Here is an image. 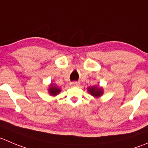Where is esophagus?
Masks as SVG:
<instances>
[{
  "label": "esophagus",
  "instance_id": "esophagus-1",
  "mask_svg": "<svg viewBox=\"0 0 148 148\" xmlns=\"http://www.w3.org/2000/svg\"><path fill=\"white\" fill-rule=\"evenodd\" d=\"M71 85L74 86V87H77V86L79 85V83L77 82H71Z\"/></svg>",
  "mask_w": 148,
  "mask_h": 148
}]
</instances>
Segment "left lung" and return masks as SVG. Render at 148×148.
<instances>
[{
    "label": "left lung",
    "instance_id": "8db88e82",
    "mask_svg": "<svg viewBox=\"0 0 148 148\" xmlns=\"http://www.w3.org/2000/svg\"><path fill=\"white\" fill-rule=\"evenodd\" d=\"M87 90H88L89 93L91 94L92 95L94 96L95 97H98L100 96H101L103 93V88L99 87H90L87 88Z\"/></svg>",
    "mask_w": 148,
    "mask_h": 148
}]
</instances>
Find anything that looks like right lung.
<instances>
[{
	"instance_id": "add662e5",
	"label": "right lung",
	"mask_w": 148,
	"mask_h": 148,
	"mask_svg": "<svg viewBox=\"0 0 148 148\" xmlns=\"http://www.w3.org/2000/svg\"><path fill=\"white\" fill-rule=\"evenodd\" d=\"M48 92H49V94L51 95L56 96L59 94L60 92H61V89L56 87V86H53V84H51L49 89H48Z\"/></svg>"
}]
</instances>
